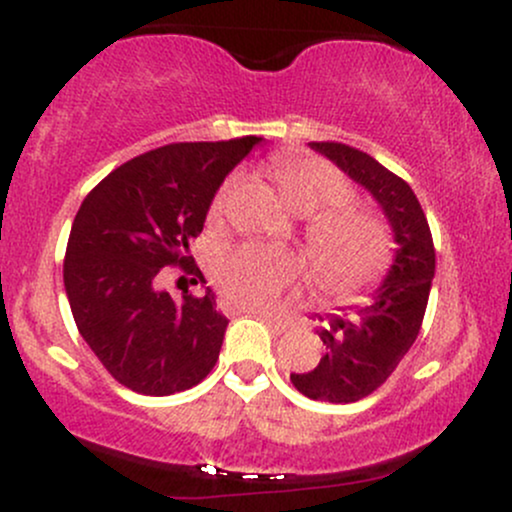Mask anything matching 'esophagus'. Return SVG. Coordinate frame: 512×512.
<instances>
[{
    "label": "esophagus",
    "instance_id": "1",
    "mask_svg": "<svg viewBox=\"0 0 512 512\" xmlns=\"http://www.w3.org/2000/svg\"><path fill=\"white\" fill-rule=\"evenodd\" d=\"M243 313H250V315H255V317H262L264 322H269V325L276 327V330H286V325H289V322L281 320L279 315L269 313V310H264V308H243Z\"/></svg>",
    "mask_w": 512,
    "mask_h": 512
}]
</instances>
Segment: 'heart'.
I'll return each mask as SVG.
<instances>
[{"instance_id": "b5f03b06", "label": "heart", "mask_w": 512, "mask_h": 512, "mask_svg": "<svg viewBox=\"0 0 512 512\" xmlns=\"http://www.w3.org/2000/svg\"><path fill=\"white\" fill-rule=\"evenodd\" d=\"M281 197L293 211L308 216V252L315 279L325 289L349 293L370 284L387 262L383 223L349 202V182L332 163L313 156L281 154L269 163ZM231 182L221 187L211 211H221ZM298 262L289 252L243 245L216 262V281L228 298L248 308L272 305L296 279Z\"/></svg>"}]
</instances>
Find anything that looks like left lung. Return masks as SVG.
I'll return each instance as SVG.
<instances>
[{
  "instance_id": "1",
  "label": "left lung",
  "mask_w": 512,
  "mask_h": 512,
  "mask_svg": "<svg viewBox=\"0 0 512 512\" xmlns=\"http://www.w3.org/2000/svg\"><path fill=\"white\" fill-rule=\"evenodd\" d=\"M308 146L366 187L390 221L397 243L395 260L383 284L373 291L370 305H356L354 317H330L317 330L325 356L313 370L291 373V383L305 397L349 404L378 390L419 337L436 274V250L424 209L407 182L354 146L337 142Z\"/></svg>"
}]
</instances>
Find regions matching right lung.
Listing matches in <instances>:
<instances>
[{"mask_svg": "<svg viewBox=\"0 0 512 512\" xmlns=\"http://www.w3.org/2000/svg\"><path fill=\"white\" fill-rule=\"evenodd\" d=\"M260 137L180 142L146 151L88 192L69 233L64 291L79 334L120 385L166 397L202 383L228 320L214 291L180 303L158 291L163 267L192 264L190 240L226 175Z\"/></svg>", "mask_w": 512, "mask_h": 512, "instance_id": "right-lung-1", "label": "right lung"}]
</instances>
